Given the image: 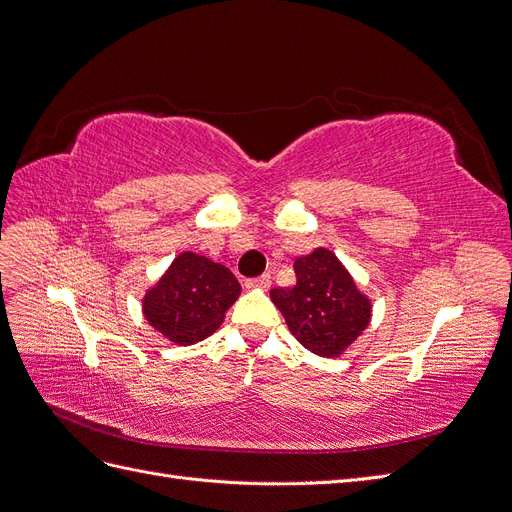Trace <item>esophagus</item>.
<instances>
[{
	"label": "esophagus",
	"mask_w": 512,
	"mask_h": 512,
	"mask_svg": "<svg viewBox=\"0 0 512 512\" xmlns=\"http://www.w3.org/2000/svg\"><path fill=\"white\" fill-rule=\"evenodd\" d=\"M269 286H271V275L269 273L245 282V288H250V290H267Z\"/></svg>",
	"instance_id": "esophagus-1"
}]
</instances>
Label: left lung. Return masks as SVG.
<instances>
[{"mask_svg":"<svg viewBox=\"0 0 512 512\" xmlns=\"http://www.w3.org/2000/svg\"><path fill=\"white\" fill-rule=\"evenodd\" d=\"M294 273L292 288L269 292L273 305L303 348L327 359L342 356L369 327L371 299L327 247L299 256Z\"/></svg>","mask_w":512,"mask_h":512,"instance_id":"1","label":"left lung"}]
</instances>
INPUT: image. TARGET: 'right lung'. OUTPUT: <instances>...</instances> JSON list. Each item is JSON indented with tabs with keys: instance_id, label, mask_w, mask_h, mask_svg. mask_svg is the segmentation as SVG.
<instances>
[{
	"instance_id": "right-lung-1",
	"label": "right lung",
	"mask_w": 512,
	"mask_h": 512,
	"mask_svg": "<svg viewBox=\"0 0 512 512\" xmlns=\"http://www.w3.org/2000/svg\"><path fill=\"white\" fill-rule=\"evenodd\" d=\"M241 284L228 267L194 252H181L143 294V316L168 342L192 346L220 329Z\"/></svg>"
}]
</instances>
